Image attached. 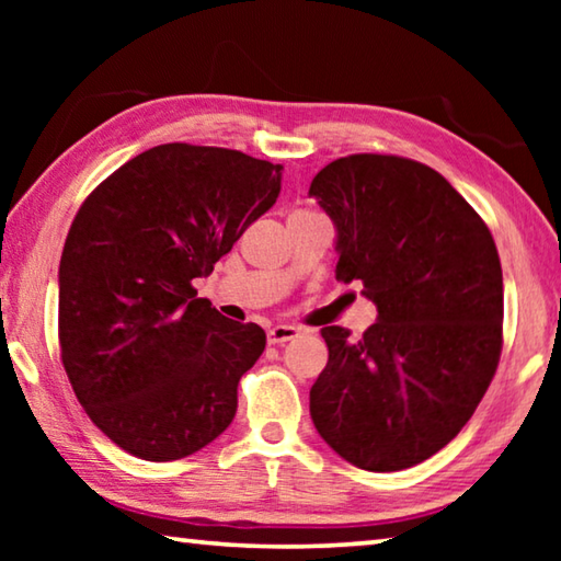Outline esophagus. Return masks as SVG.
I'll list each match as a JSON object with an SVG mask.
<instances>
[{"label": "esophagus", "mask_w": 561, "mask_h": 561, "mask_svg": "<svg viewBox=\"0 0 561 561\" xmlns=\"http://www.w3.org/2000/svg\"><path fill=\"white\" fill-rule=\"evenodd\" d=\"M299 334H301V331H299L297 327H291V324H277V327H272V329L267 331V341H270V344H284V341L297 339Z\"/></svg>", "instance_id": "1"}]
</instances>
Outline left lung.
<instances>
[{"label":"left lung","mask_w":561,"mask_h":561,"mask_svg":"<svg viewBox=\"0 0 561 561\" xmlns=\"http://www.w3.org/2000/svg\"><path fill=\"white\" fill-rule=\"evenodd\" d=\"M309 197L336 230V279L364 284L376 324L324 327L309 413L360 470L411 468L445 448L485 396L502 348V267L488 225L433 168L348 156Z\"/></svg>","instance_id":"left-lung-1"}]
</instances>
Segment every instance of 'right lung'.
<instances>
[{"instance_id": "right-lung-1", "label": "right lung", "mask_w": 561, "mask_h": 561, "mask_svg": "<svg viewBox=\"0 0 561 561\" xmlns=\"http://www.w3.org/2000/svg\"><path fill=\"white\" fill-rule=\"evenodd\" d=\"M282 165L165 144L130 158L76 213L59 264V341L83 411L150 462L227 431L237 383L262 356L257 324L197 299L242 232L277 203Z\"/></svg>"}]
</instances>
